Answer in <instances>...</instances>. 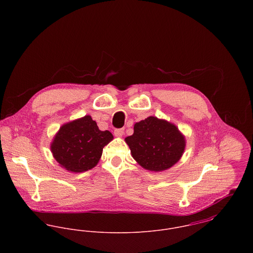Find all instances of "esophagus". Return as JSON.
<instances>
[{
    "mask_svg": "<svg viewBox=\"0 0 253 253\" xmlns=\"http://www.w3.org/2000/svg\"><path fill=\"white\" fill-rule=\"evenodd\" d=\"M124 132H125V129L124 128H118V129H115L114 130V134L115 136L117 137H122L124 135Z\"/></svg>",
    "mask_w": 253,
    "mask_h": 253,
    "instance_id": "1",
    "label": "esophagus"
}]
</instances>
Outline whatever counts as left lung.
I'll return each instance as SVG.
<instances>
[{"label": "left lung", "mask_w": 253, "mask_h": 253, "mask_svg": "<svg viewBox=\"0 0 253 253\" xmlns=\"http://www.w3.org/2000/svg\"><path fill=\"white\" fill-rule=\"evenodd\" d=\"M125 141L137 164L155 172L173 167L186 147L185 136L174 124L153 116L135 123L133 134Z\"/></svg>", "instance_id": "left-lung-1"}]
</instances>
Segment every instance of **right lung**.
<instances>
[{"label":"right lung","instance_id":"obj_1","mask_svg":"<svg viewBox=\"0 0 253 253\" xmlns=\"http://www.w3.org/2000/svg\"><path fill=\"white\" fill-rule=\"evenodd\" d=\"M114 138L101 131L89 115L62 125L54 135L50 151L64 169L80 173L93 169L99 162L104 146Z\"/></svg>","mask_w":253,"mask_h":253}]
</instances>
